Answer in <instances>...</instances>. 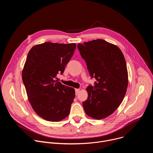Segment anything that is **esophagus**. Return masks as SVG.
<instances>
[{
  "label": "esophagus",
  "mask_w": 153,
  "mask_h": 153,
  "mask_svg": "<svg viewBox=\"0 0 153 153\" xmlns=\"http://www.w3.org/2000/svg\"><path fill=\"white\" fill-rule=\"evenodd\" d=\"M75 91H76V94L77 95L79 93V92L80 91V89H76Z\"/></svg>",
  "instance_id": "obj_1"
}]
</instances>
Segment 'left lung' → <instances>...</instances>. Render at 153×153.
<instances>
[{
	"mask_svg": "<svg viewBox=\"0 0 153 153\" xmlns=\"http://www.w3.org/2000/svg\"><path fill=\"white\" fill-rule=\"evenodd\" d=\"M78 50L87 69L96 81L86 88L88 99L83 102L85 113L102 119L113 114L125 96L128 71L124 56L116 45L103 39L79 43Z\"/></svg>",
	"mask_w": 153,
	"mask_h": 153,
	"instance_id": "left-lung-1",
	"label": "left lung"
}]
</instances>
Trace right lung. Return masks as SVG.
<instances>
[{
  "instance_id": "add662e5",
  "label": "right lung",
  "mask_w": 153,
  "mask_h": 153,
  "mask_svg": "<svg viewBox=\"0 0 153 153\" xmlns=\"http://www.w3.org/2000/svg\"><path fill=\"white\" fill-rule=\"evenodd\" d=\"M76 43L45 42L31 48L22 74L28 100L36 114L48 121L67 117L75 90L57 82L72 57Z\"/></svg>"
}]
</instances>
